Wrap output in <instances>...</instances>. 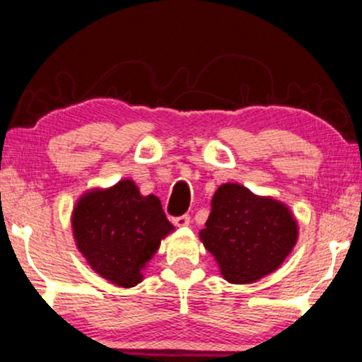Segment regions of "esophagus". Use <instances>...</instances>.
<instances>
[{"label": "esophagus", "mask_w": 362, "mask_h": 362, "mask_svg": "<svg viewBox=\"0 0 362 362\" xmlns=\"http://www.w3.org/2000/svg\"><path fill=\"white\" fill-rule=\"evenodd\" d=\"M189 215H181V216H174L173 218V223L176 225V227H186V225H189Z\"/></svg>", "instance_id": "obj_1"}]
</instances>
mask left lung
<instances>
[{
	"mask_svg": "<svg viewBox=\"0 0 362 362\" xmlns=\"http://www.w3.org/2000/svg\"><path fill=\"white\" fill-rule=\"evenodd\" d=\"M298 237L291 211L273 198L256 197L240 185H222L199 239L214 254L228 283L261 279L283 264Z\"/></svg>",
	"mask_w": 362,
	"mask_h": 362,
	"instance_id": "8db88e82",
	"label": "left lung"
}]
</instances>
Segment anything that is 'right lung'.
Wrapping results in <instances>:
<instances>
[{"label":"right lung","mask_w":362,"mask_h":362,"mask_svg":"<svg viewBox=\"0 0 362 362\" xmlns=\"http://www.w3.org/2000/svg\"><path fill=\"white\" fill-rule=\"evenodd\" d=\"M159 198L142 197L134 181L89 191L72 214V230L88 264L117 286L142 281L146 262L173 230Z\"/></svg>","instance_id":"add662e5"}]
</instances>
